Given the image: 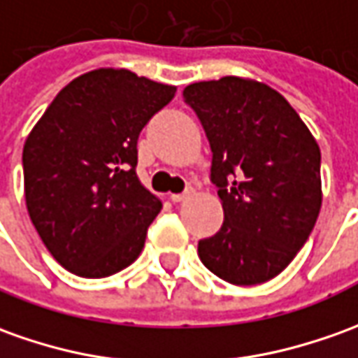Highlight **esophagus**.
<instances>
[{
	"label": "esophagus",
	"instance_id": "esophagus-1",
	"mask_svg": "<svg viewBox=\"0 0 358 358\" xmlns=\"http://www.w3.org/2000/svg\"><path fill=\"white\" fill-rule=\"evenodd\" d=\"M193 189H187V191H185V193H179V194H171V196H169V199H171V201H173V203H183V201H187V199H189V196H193Z\"/></svg>",
	"mask_w": 358,
	"mask_h": 358
}]
</instances>
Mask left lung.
Returning a JSON list of instances; mask_svg holds the SVG:
<instances>
[{"label": "left lung", "mask_w": 358, "mask_h": 358, "mask_svg": "<svg viewBox=\"0 0 358 358\" xmlns=\"http://www.w3.org/2000/svg\"><path fill=\"white\" fill-rule=\"evenodd\" d=\"M185 101L210 142V179L224 222L199 257L238 287L275 278L296 257L322 208L320 146L267 83L226 76L187 85Z\"/></svg>", "instance_id": "left-lung-1"}]
</instances>
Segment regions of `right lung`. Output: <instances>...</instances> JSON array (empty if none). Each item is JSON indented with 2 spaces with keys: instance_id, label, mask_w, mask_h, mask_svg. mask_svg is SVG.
I'll use <instances>...</instances> for the list:
<instances>
[{
  "instance_id": "right-lung-1",
  "label": "right lung",
  "mask_w": 358,
  "mask_h": 358,
  "mask_svg": "<svg viewBox=\"0 0 358 358\" xmlns=\"http://www.w3.org/2000/svg\"><path fill=\"white\" fill-rule=\"evenodd\" d=\"M175 85L99 68L71 80L24 140V203L52 257L85 278L142 253L162 201L136 175L138 136Z\"/></svg>"
}]
</instances>
